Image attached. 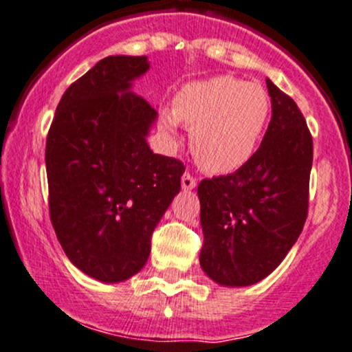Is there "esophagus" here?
Masks as SVG:
<instances>
[{
  "label": "esophagus",
  "mask_w": 352,
  "mask_h": 352,
  "mask_svg": "<svg viewBox=\"0 0 352 352\" xmlns=\"http://www.w3.org/2000/svg\"><path fill=\"white\" fill-rule=\"evenodd\" d=\"M181 186H183V190H186V191L193 190V188L197 186V179H195L190 173H184L183 177H181Z\"/></svg>",
  "instance_id": "34e87169"
}]
</instances>
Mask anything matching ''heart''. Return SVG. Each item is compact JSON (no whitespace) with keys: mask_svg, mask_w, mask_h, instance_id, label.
I'll return each instance as SVG.
<instances>
[{"mask_svg":"<svg viewBox=\"0 0 352 352\" xmlns=\"http://www.w3.org/2000/svg\"><path fill=\"white\" fill-rule=\"evenodd\" d=\"M271 113L266 89L234 76L184 85L159 125L175 135L179 122L190 130L193 154L205 169L229 173L251 159Z\"/></svg>","mask_w":352,"mask_h":352,"instance_id":"heart-1","label":"heart"}]
</instances>
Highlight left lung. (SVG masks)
Instances as JSON below:
<instances>
[{
  "label": "left lung",
  "instance_id": "left-lung-1",
  "mask_svg": "<svg viewBox=\"0 0 352 352\" xmlns=\"http://www.w3.org/2000/svg\"><path fill=\"white\" fill-rule=\"evenodd\" d=\"M266 85L273 115L259 149L232 175L198 184L200 266L222 286L254 285L273 273L309 212L310 130L295 101Z\"/></svg>",
  "mask_w": 352,
  "mask_h": 352
}]
</instances>
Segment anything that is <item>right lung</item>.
<instances>
[{
  "mask_svg": "<svg viewBox=\"0 0 352 352\" xmlns=\"http://www.w3.org/2000/svg\"><path fill=\"white\" fill-rule=\"evenodd\" d=\"M146 56H110L66 89L45 146L49 210L64 252L103 283L139 273L151 237L181 190L183 162L154 154L157 111L132 91Z\"/></svg>",
  "mask_w": 352,
  "mask_h": 352,
  "instance_id": "right-lung-1",
  "label": "right lung"
}]
</instances>
